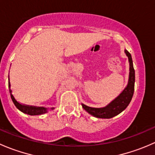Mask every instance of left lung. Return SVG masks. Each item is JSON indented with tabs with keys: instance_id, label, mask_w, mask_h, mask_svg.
<instances>
[{
	"instance_id": "1",
	"label": "left lung",
	"mask_w": 155,
	"mask_h": 155,
	"mask_svg": "<svg viewBox=\"0 0 155 155\" xmlns=\"http://www.w3.org/2000/svg\"><path fill=\"white\" fill-rule=\"evenodd\" d=\"M124 52L128 58L130 63V73L128 84L121 94L115 98L109 105L104 108H92L82 104V107L91 115L100 118H111L121 113L127 107L133 97L134 92V84H135V71L133 66V61L130 54L127 50H124Z\"/></svg>"
}]
</instances>
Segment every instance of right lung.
Returning a JSON list of instances; mask_svg holds the SVG:
<instances>
[{
    "label": "right lung",
    "mask_w": 155,
    "mask_h": 155,
    "mask_svg": "<svg viewBox=\"0 0 155 155\" xmlns=\"http://www.w3.org/2000/svg\"><path fill=\"white\" fill-rule=\"evenodd\" d=\"M9 88H10V92L11 95V98H12V101H13L15 106L19 109L20 111H21L24 113L28 114L30 115H43V114L47 112V109L44 107H34V106H29V105H25V104H22L21 103L18 102V101L15 100V98L14 97L13 94H12V90L10 88V79H9ZM54 108H52V109Z\"/></svg>",
    "instance_id": "1"
}]
</instances>
